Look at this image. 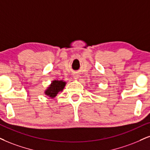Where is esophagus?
Instances as JSON below:
<instances>
[{"instance_id": "obj_1", "label": "esophagus", "mask_w": 150, "mask_h": 150, "mask_svg": "<svg viewBox=\"0 0 150 150\" xmlns=\"http://www.w3.org/2000/svg\"><path fill=\"white\" fill-rule=\"evenodd\" d=\"M73 77H74V79H79V74H74L73 75Z\"/></svg>"}]
</instances>
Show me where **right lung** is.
Here are the masks:
<instances>
[{"instance_id": "obj_1", "label": "right lung", "mask_w": 150, "mask_h": 150, "mask_svg": "<svg viewBox=\"0 0 150 150\" xmlns=\"http://www.w3.org/2000/svg\"><path fill=\"white\" fill-rule=\"evenodd\" d=\"M65 85L66 82L63 81H53L49 88H47V89L45 90V95L53 99L58 95L59 92L63 90Z\"/></svg>"}]
</instances>
